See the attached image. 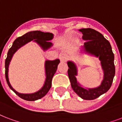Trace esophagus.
<instances>
[{
	"mask_svg": "<svg viewBox=\"0 0 122 122\" xmlns=\"http://www.w3.org/2000/svg\"><path fill=\"white\" fill-rule=\"evenodd\" d=\"M59 59L61 60V61L62 62H65V61H66L68 60V56L65 53H61L59 56Z\"/></svg>",
	"mask_w": 122,
	"mask_h": 122,
	"instance_id": "esophagus-1",
	"label": "esophagus"
}]
</instances>
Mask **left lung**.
<instances>
[{
    "label": "left lung",
    "instance_id": "obj_1",
    "mask_svg": "<svg viewBox=\"0 0 122 122\" xmlns=\"http://www.w3.org/2000/svg\"><path fill=\"white\" fill-rule=\"evenodd\" d=\"M79 31L82 33V38L86 40L84 44L85 51L88 53L99 57L101 66L104 70V79L100 86L96 88L86 89L82 88L77 81L76 76L77 70L73 62L68 61V75L71 86L73 91L84 100H94L106 93L111 86L115 75L114 64V54L110 43L98 31L90 29H81Z\"/></svg>",
    "mask_w": 122,
    "mask_h": 122
}]
</instances>
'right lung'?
<instances>
[{
    "mask_svg": "<svg viewBox=\"0 0 122 122\" xmlns=\"http://www.w3.org/2000/svg\"><path fill=\"white\" fill-rule=\"evenodd\" d=\"M53 38V34L50 32H44L40 31V30H34L30 31L26 33L22 36L18 37L14 41L12 46L9 49L7 56L5 61V79L7 81L8 86L18 96L20 97L22 99H24L28 101H34L42 98L48 93L49 90L51 89L52 86V80L54 73L57 70V66L59 65V59H55L54 61H45V73H46V80L45 84L41 89L34 93L30 94H23L20 93L12 88L11 85L10 84L8 78V68L10 61L11 60L13 56L18 49L21 46L26 44L27 43L30 41L34 40L36 43H38L43 50H46L49 49L52 44L49 41Z\"/></svg>",
    "mask_w": 122,
    "mask_h": 122,
    "instance_id": "obj_1",
    "label": "right lung"
}]
</instances>
